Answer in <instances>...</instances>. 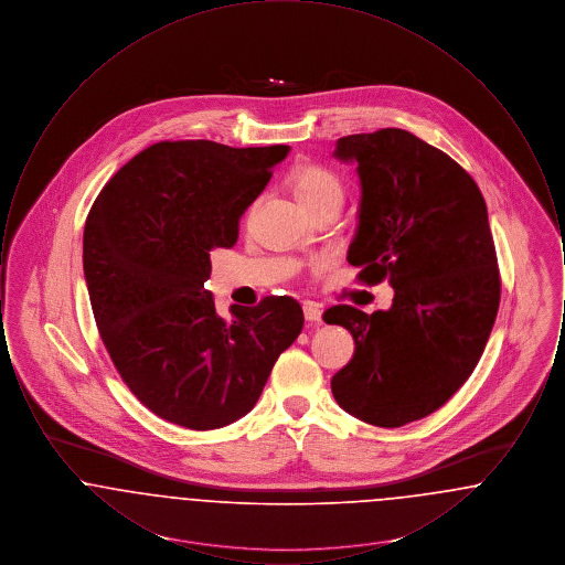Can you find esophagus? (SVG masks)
Wrapping results in <instances>:
<instances>
[{"label":"esophagus","instance_id":"34e87169","mask_svg":"<svg viewBox=\"0 0 565 565\" xmlns=\"http://www.w3.org/2000/svg\"><path fill=\"white\" fill-rule=\"evenodd\" d=\"M302 311H305V320H307V322H322V311H320L318 305L307 302V305L302 307Z\"/></svg>","mask_w":565,"mask_h":565}]
</instances>
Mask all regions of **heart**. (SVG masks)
I'll return each instance as SVG.
<instances>
[{"mask_svg":"<svg viewBox=\"0 0 565 565\" xmlns=\"http://www.w3.org/2000/svg\"><path fill=\"white\" fill-rule=\"evenodd\" d=\"M295 190L305 207H311L330 196H343L341 180L322 164H302L296 169Z\"/></svg>","mask_w":565,"mask_h":565,"instance_id":"heart-1","label":"heart"}]
</instances>
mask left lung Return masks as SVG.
I'll use <instances>...</instances> for the list:
<instances>
[{"label":"left lung","mask_w":565,"mask_h":565,"mask_svg":"<svg viewBox=\"0 0 565 565\" xmlns=\"http://www.w3.org/2000/svg\"><path fill=\"white\" fill-rule=\"evenodd\" d=\"M362 201L348 260L358 279L394 288L387 311L337 305L355 351L332 376L350 415L401 428L447 403L483 355L500 307V270L477 182L443 150L403 129L341 137Z\"/></svg>","instance_id":"left-lung-1"}]
</instances>
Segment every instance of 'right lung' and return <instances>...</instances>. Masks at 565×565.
<instances>
[{"mask_svg": "<svg viewBox=\"0 0 565 565\" xmlns=\"http://www.w3.org/2000/svg\"><path fill=\"white\" fill-rule=\"evenodd\" d=\"M290 146L159 141L95 199L84 279L109 358L135 398L164 422L215 430L254 408L279 353L302 330L290 296L215 313L210 252L233 247L243 212Z\"/></svg>", "mask_w": 565, "mask_h": 565, "instance_id": "right-lung-1", "label": "right lung"}]
</instances>
